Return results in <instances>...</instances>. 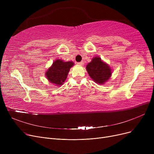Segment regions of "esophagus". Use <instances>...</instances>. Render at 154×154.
<instances>
[{
	"mask_svg": "<svg viewBox=\"0 0 154 154\" xmlns=\"http://www.w3.org/2000/svg\"><path fill=\"white\" fill-rule=\"evenodd\" d=\"M83 64H84V62H77V65H79V66H82Z\"/></svg>",
	"mask_w": 154,
	"mask_h": 154,
	"instance_id": "34e87169",
	"label": "esophagus"
}]
</instances>
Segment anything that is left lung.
I'll return each mask as SVG.
<instances>
[{
    "instance_id": "obj_1",
    "label": "left lung",
    "mask_w": 154,
    "mask_h": 154,
    "mask_svg": "<svg viewBox=\"0 0 154 154\" xmlns=\"http://www.w3.org/2000/svg\"><path fill=\"white\" fill-rule=\"evenodd\" d=\"M88 75L95 82L103 84L110 79L112 70L109 65L103 62L99 57H95L86 66Z\"/></svg>"
}]
</instances>
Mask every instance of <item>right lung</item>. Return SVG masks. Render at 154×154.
<instances>
[{"label": "right lung", "mask_w": 154, "mask_h": 154, "mask_svg": "<svg viewBox=\"0 0 154 154\" xmlns=\"http://www.w3.org/2000/svg\"><path fill=\"white\" fill-rule=\"evenodd\" d=\"M74 62H63L60 59L55 60L45 72V77L51 83L61 85L66 80L70 69L74 66Z\"/></svg>", "instance_id": "right-lung-1"}]
</instances>
